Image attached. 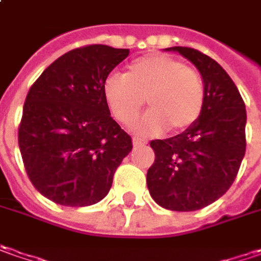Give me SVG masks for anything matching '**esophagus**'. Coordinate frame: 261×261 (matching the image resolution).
Instances as JSON below:
<instances>
[{"label":"esophagus","instance_id":"esophagus-1","mask_svg":"<svg viewBox=\"0 0 261 261\" xmlns=\"http://www.w3.org/2000/svg\"><path fill=\"white\" fill-rule=\"evenodd\" d=\"M133 144H134V146H144V144H146V141H143V140L134 137V139H133Z\"/></svg>","mask_w":261,"mask_h":261}]
</instances>
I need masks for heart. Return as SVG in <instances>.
Returning a JSON list of instances; mask_svg holds the SVG:
<instances>
[{
  "mask_svg": "<svg viewBox=\"0 0 261 261\" xmlns=\"http://www.w3.org/2000/svg\"><path fill=\"white\" fill-rule=\"evenodd\" d=\"M102 89L113 117L122 125L136 121L146 99L150 111L136 124V131L143 136H158L166 128L173 133L189 130L206 102L201 72L166 53L134 59L125 75L105 77Z\"/></svg>",
  "mask_w": 261,
  "mask_h": 261,
  "instance_id": "1",
  "label": "heart"
}]
</instances>
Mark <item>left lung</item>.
Masks as SVG:
<instances>
[{
	"label": "left lung",
	"instance_id": "8db88e82",
	"mask_svg": "<svg viewBox=\"0 0 261 261\" xmlns=\"http://www.w3.org/2000/svg\"><path fill=\"white\" fill-rule=\"evenodd\" d=\"M191 60L206 86L202 115L189 130L151 140L147 170L151 198L170 211H196L229 189L246 153V105L237 86L214 59L192 47H169Z\"/></svg>",
	"mask_w": 261,
	"mask_h": 261
}]
</instances>
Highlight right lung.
<instances>
[{
	"label": "right lung",
	"instance_id": "right-lung-1",
	"mask_svg": "<svg viewBox=\"0 0 261 261\" xmlns=\"http://www.w3.org/2000/svg\"><path fill=\"white\" fill-rule=\"evenodd\" d=\"M128 49L88 44L56 59L27 94L18 146L33 186L65 206H88L110 192L131 137L110 115L103 81Z\"/></svg>",
	"mask_w": 261,
	"mask_h": 261
}]
</instances>
